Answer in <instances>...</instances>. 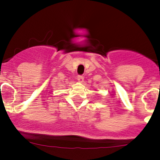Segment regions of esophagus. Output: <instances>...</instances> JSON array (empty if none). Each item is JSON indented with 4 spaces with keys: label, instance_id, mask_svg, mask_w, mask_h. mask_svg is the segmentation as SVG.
I'll return each mask as SVG.
<instances>
[{
    "label": "esophagus",
    "instance_id": "1",
    "mask_svg": "<svg viewBox=\"0 0 160 160\" xmlns=\"http://www.w3.org/2000/svg\"><path fill=\"white\" fill-rule=\"evenodd\" d=\"M77 79L78 82H82L83 80H84V77H83L82 75H78Z\"/></svg>",
    "mask_w": 160,
    "mask_h": 160
}]
</instances>
